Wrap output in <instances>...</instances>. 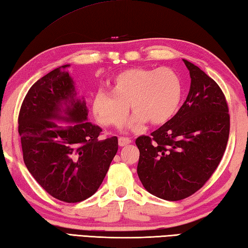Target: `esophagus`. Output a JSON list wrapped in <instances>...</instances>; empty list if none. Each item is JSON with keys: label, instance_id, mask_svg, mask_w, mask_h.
<instances>
[{"label": "esophagus", "instance_id": "34e87169", "mask_svg": "<svg viewBox=\"0 0 248 248\" xmlns=\"http://www.w3.org/2000/svg\"><path fill=\"white\" fill-rule=\"evenodd\" d=\"M118 143H119V146H124V145H128V144L131 143V140L129 138H125V137H120L118 139Z\"/></svg>", "mask_w": 248, "mask_h": 248}]
</instances>
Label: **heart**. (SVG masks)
<instances>
[{"label":"heart","instance_id":"obj_1","mask_svg":"<svg viewBox=\"0 0 248 248\" xmlns=\"http://www.w3.org/2000/svg\"><path fill=\"white\" fill-rule=\"evenodd\" d=\"M108 89L110 94L98 92L92 101L93 115L104 127H121L129 105L136 111L132 124H165L177 114L183 97L180 76L165 67L127 69L110 80Z\"/></svg>","mask_w":248,"mask_h":248}]
</instances>
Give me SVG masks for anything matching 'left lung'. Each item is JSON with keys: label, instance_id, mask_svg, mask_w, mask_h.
I'll list each match as a JSON object with an SVG mask.
<instances>
[{"label": "left lung", "instance_id": "8db88e82", "mask_svg": "<svg viewBox=\"0 0 248 248\" xmlns=\"http://www.w3.org/2000/svg\"><path fill=\"white\" fill-rule=\"evenodd\" d=\"M183 62L191 77L186 102L151 137L136 140L139 178L147 192L166 201L186 199L208 181L222 158L230 132L221 89L199 67Z\"/></svg>", "mask_w": 248, "mask_h": 248}]
</instances>
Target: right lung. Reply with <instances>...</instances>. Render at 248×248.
I'll use <instances>...</instances> for the list:
<instances>
[{
  "instance_id": "right-lung-1",
  "label": "right lung",
  "mask_w": 248,
  "mask_h": 248,
  "mask_svg": "<svg viewBox=\"0 0 248 248\" xmlns=\"http://www.w3.org/2000/svg\"><path fill=\"white\" fill-rule=\"evenodd\" d=\"M62 65L39 79L22 102L18 132L27 169L49 195L66 202L89 199L118 151L117 137L98 140L85 101ZM56 121L71 124L62 127Z\"/></svg>"
}]
</instances>
